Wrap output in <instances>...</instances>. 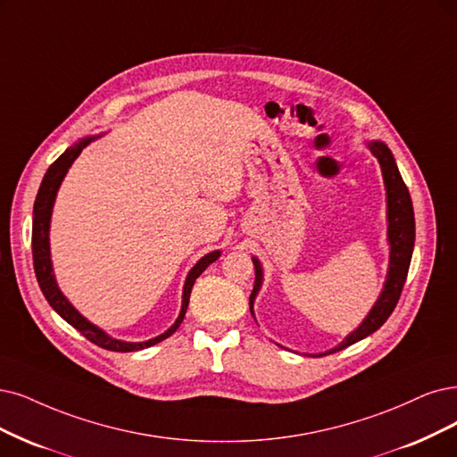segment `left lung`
I'll list each match as a JSON object with an SVG mask.
<instances>
[{
	"instance_id": "left-lung-1",
	"label": "left lung",
	"mask_w": 457,
	"mask_h": 457,
	"mask_svg": "<svg viewBox=\"0 0 457 457\" xmlns=\"http://www.w3.org/2000/svg\"><path fill=\"white\" fill-rule=\"evenodd\" d=\"M369 150L373 152L375 158L380 163L384 186H386V201H387V243H390V265H387V277L384 282L382 294L378 295L373 309L369 311L363 322L353 329L350 335H346L343 343L337 345L331 350H326L322 353H312V358L328 356V353L339 352L353 343L365 339L367 335L375 333L390 314L394 312L397 301L401 297L404 280H407L409 265L414 250V209H412V199L409 194L407 184L403 182L401 173L397 169V163L394 160L392 150L387 148L380 141H370L367 143ZM256 269V280H254V290L250 294V312L254 316V299L262 288L263 282V271L262 263L258 258H252Z\"/></svg>"
}]
</instances>
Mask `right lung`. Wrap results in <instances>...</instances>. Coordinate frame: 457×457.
<instances>
[{"label": "right lung", "mask_w": 457, "mask_h": 457, "mask_svg": "<svg viewBox=\"0 0 457 457\" xmlns=\"http://www.w3.org/2000/svg\"><path fill=\"white\" fill-rule=\"evenodd\" d=\"M99 137V135H97ZM97 137H84L79 143H75L73 146L67 148L63 154L48 167V171L43 177V182L39 186V192L36 197V203H33V224H31V252H33V269H36V277L39 282V288L45 295V299L48 301V305L53 307L67 324H71L77 331H80L88 341H92L94 345L105 348V350H112V352H135V350H143L148 346H154L158 343H162L167 337H171L179 326L182 324L186 309H188L190 303V294L194 288L195 278L205 271V269L216 262L220 258V250L209 252V254L203 256L192 269L188 277H186L184 282V290H182V307H180V314L177 318V322L169 328L165 333L154 337V339H148L143 343H126V341H118L109 337L104 329H99L97 326H94L92 322H88L84 318L67 297L60 292L58 282L54 278L53 273V262H50V243H48V231H50V216H53V207L56 201V194L60 184L65 177V173L70 171L71 163L79 158V154L82 152L84 146H88L94 139Z\"/></svg>", "instance_id": "1"}]
</instances>
